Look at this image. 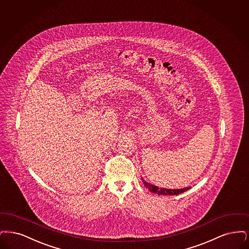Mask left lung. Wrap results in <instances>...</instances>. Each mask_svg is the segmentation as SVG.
I'll list each match as a JSON object with an SVG mask.
<instances>
[{
	"mask_svg": "<svg viewBox=\"0 0 249 249\" xmlns=\"http://www.w3.org/2000/svg\"><path fill=\"white\" fill-rule=\"evenodd\" d=\"M142 182L145 185V187H147L152 193L153 194H157L160 195H178L182 194L184 192L188 191L191 189V187H186L182 189H165V188H159L155 185L147 182L144 178H142Z\"/></svg>",
	"mask_w": 249,
	"mask_h": 249,
	"instance_id": "obj_1",
	"label": "left lung"
}]
</instances>
